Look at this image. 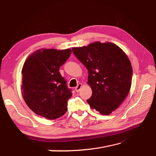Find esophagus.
<instances>
[{"mask_svg": "<svg viewBox=\"0 0 156 156\" xmlns=\"http://www.w3.org/2000/svg\"><path fill=\"white\" fill-rule=\"evenodd\" d=\"M82 87V84L81 83H79V84L77 85V87H76L75 88V90H76V92H79V91L80 90Z\"/></svg>", "mask_w": 156, "mask_h": 156, "instance_id": "obj_1", "label": "esophagus"}]
</instances>
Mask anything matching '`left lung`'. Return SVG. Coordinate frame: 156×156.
Masks as SVG:
<instances>
[{"label": "left lung", "mask_w": 156, "mask_h": 156, "mask_svg": "<svg viewBox=\"0 0 156 156\" xmlns=\"http://www.w3.org/2000/svg\"><path fill=\"white\" fill-rule=\"evenodd\" d=\"M72 51L88 69V84L93 91L88 103L101 114H110L130 91L133 68L129 59L122 48L109 42L73 47Z\"/></svg>", "instance_id": "left-lung-1"}]
</instances>
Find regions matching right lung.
<instances>
[{"instance_id": "right-lung-1", "label": "right lung", "mask_w": 156, "mask_h": 156, "mask_svg": "<svg viewBox=\"0 0 156 156\" xmlns=\"http://www.w3.org/2000/svg\"><path fill=\"white\" fill-rule=\"evenodd\" d=\"M71 53L70 48H42L27 58L21 70V90L27 105L35 114L54 120L67 112L72 93L59 69Z\"/></svg>"}]
</instances>
